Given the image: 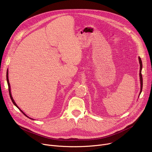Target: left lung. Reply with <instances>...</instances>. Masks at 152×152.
I'll list each match as a JSON object with an SVG mask.
<instances>
[{
  "label": "left lung",
  "instance_id": "1",
  "mask_svg": "<svg viewBox=\"0 0 152 152\" xmlns=\"http://www.w3.org/2000/svg\"><path fill=\"white\" fill-rule=\"evenodd\" d=\"M139 58V64H140V71H139V79H140V84H141V90H140V92H139V97L140 96V94H141V93L142 92V74H141V72H142V60L141 59V58H140L139 56L138 57Z\"/></svg>",
  "mask_w": 152,
  "mask_h": 152
}]
</instances>
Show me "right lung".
Segmentation results:
<instances>
[{
    "instance_id": "obj_1",
    "label": "right lung",
    "mask_w": 152,
    "mask_h": 152,
    "mask_svg": "<svg viewBox=\"0 0 152 152\" xmlns=\"http://www.w3.org/2000/svg\"><path fill=\"white\" fill-rule=\"evenodd\" d=\"M7 83H8V91H9V94H10V98H11V101H12V102L13 103V104H15V105L24 114L26 117H27V118H28L29 119H32V120H34L33 119H31V118H29V117L28 116V115H27L24 112H23L19 108V107L17 105V104L15 103V100H14V99H13V97H12V95H11V88H10V82H9V80H8V69H7Z\"/></svg>"
}]
</instances>
